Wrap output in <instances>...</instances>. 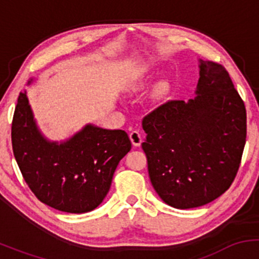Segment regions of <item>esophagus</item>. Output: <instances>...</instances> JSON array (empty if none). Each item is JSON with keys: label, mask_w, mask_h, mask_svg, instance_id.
<instances>
[{"label": "esophagus", "mask_w": 259, "mask_h": 259, "mask_svg": "<svg viewBox=\"0 0 259 259\" xmlns=\"http://www.w3.org/2000/svg\"><path fill=\"white\" fill-rule=\"evenodd\" d=\"M129 138L130 140H132V144L134 145V146H140L142 142V135L140 134V132H138V130H133L132 133L129 134Z\"/></svg>", "instance_id": "obj_1"}]
</instances>
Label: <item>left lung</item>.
I'll use <instances>...</instances> for the list:
<instances>
[{"mask_svg":"<svg viewBox=\"0 0 259 259\" xmlns=\"http://www.w3.org/2000/svg\"><path fill=\"white\" fill-rule=\"evenodd\" d=\"M195 99L168 101L142 120L153 189L179 209L201 207L230 187L246 144V108L222 64L200 59Z\"/></svg>","mask_w":259,"mask_h":259,"instance_id":"1","label":"left lung"}]
</instances>
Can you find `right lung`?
Wrapping results in <instances>:
<instances>
[{
    "label": "right lung",
    "mask_w": 259,
    "mask_h": 259,
    "mask_svg": "<svg viewBox=\"0 0 259 259\" xmlns=\"http://www.w3.org/2000/svg\"><path fill=\"white\" fill-rule=\"evenodd\" d=\"M12 147L37 200L62 212L86 213L105 200L132 142L124 130L91 124L61 144L49 141L37 129L24 91L18 97L12 121Z\"/></svg>",
    "instance_id": "obj_1"
}]
</instances>
